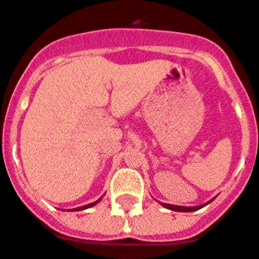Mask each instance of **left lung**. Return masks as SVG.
<instances>
[{
  "mask_svg": "<svg viewBox=\"0 0 259 259\" xmlns=\"http://www.w3.org/2000/svg\"><path fill=\"white\" fill-rule=\"evenodd\" d=\"M212 201V200H211ZM209 203V202H207ZM164 207H167V209L170 210H175V211H196V210L201 209V207H203L205 205H201V206H193V207H187V206H176V205H170V203H162Z\"/></svg>",
  "mask_w": 259,
  "mask_h": 259,
  "instance_id": "left-lung-1",
  "label": "left lung"
}]
</instances>
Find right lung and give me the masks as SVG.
Segmentation results:
<instances>
[{"mask_svg":"<svg viewBox=\"0 0 259 259\" xmlns=\"http://www.w3.org/2000/svg\"><path fill=\"white\" fill-rule=\"evenodd\" d=\"M100 201V200H98ZM98 201H96V202H92V203H88V205H85V206H80V207H76V209H74L72 211H79V210H84V209H88V207H92L95 206L96 203L98 202Z\"/></svg>","mask_w":259,"mask_h":259,"instance_id":"obj_1","label":"right lung"}]
</instances>
